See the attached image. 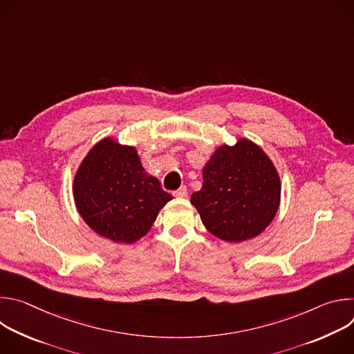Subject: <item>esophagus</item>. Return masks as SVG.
Wrapping results in <instances>:
<instances>
[{
  "label": "esophagus",
  "mask_w": 354,
  "mask_h": 354,
  "mask_svg": "<svg viewBox=\"0 0 354 354\" xmlns=\"http://www.w3.org/2000/svg\"><path fill=\"white\" fill-rule=\"evenodd\" d=\"M174 196H175V197H187V189H186V186H182V187H179L178 190H175V192H174Z\"/></svg>",
  "instance_id": "esophagus-1"
}]
</instances>
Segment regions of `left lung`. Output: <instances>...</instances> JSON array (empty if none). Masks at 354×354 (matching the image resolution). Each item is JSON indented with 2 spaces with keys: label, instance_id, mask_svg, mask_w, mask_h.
Here are the masks:
<instances>
[{
  "label": "left lung",
  "instance_id": "left-lung-1",
  "mask_svg": "<svg viewBox=\"0 0 354 354\" xmlns=\"http://www.w3.org/2000/svg\"><path fill=\"white\" fill-rule=\"evenodd\" d=\"M280 178L265 151L248 138L218 147L203 168V186L190 196L205 227L227 242L262 234L280 205Z\"/></svg>",
  "mask_w": 354,
  "mask_h": 354
}]
</instances>
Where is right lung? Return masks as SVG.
<instances>
[{
	"label": "right lung",
	"instance_id": "add662e5",
	"mask_svg": "<svg viewBox=\"0 0 354 354\" xmlns=\"http://www.w3.org/2000/svg\"><path fill=\"white\" fill-rule=\"evenodd\" d=\"M73 194L82 220L118 243L144 236L172 200L160 180L145 172L137 149L109 137L96 142L82 160Z\"/></svg>",
	"mask_w": 354,
	"mask_h": 354
}]
</instances>
